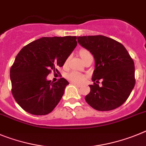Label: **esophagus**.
<instances>
[{"mask_svg":"<svg viewBox=\"0 0 146 146\" xmlns=\"http://www.w3.org/2000/svg\"><path fill=\"white\" fill-rule=\"evenodd\" d=\"M71 84H73L76 85V86H78V87H80V86H81V84H77V83H75V82H72Z\"/></svg>","mask_w":146,"mask_h":146,"instance_id":"esophagus-1","label":"esophagus"}]
</instances>
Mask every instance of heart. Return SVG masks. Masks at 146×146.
Returning <instances> with one entry per match:
<instances>
[{
	"instance_id": "heart-1",
	"label": "heart",
	"mask_w": 146,
	"mask_h": 146,
	"mask_svg": "<svg viewBox=\"0 0 146 146\" xmlns=\"http://www.w3.org/2000/svg\"><path fill=\"white\" fill-rule=\"evenodd\" d=\"M80 55H81V57L82 59L85 58V57H88V56H90L92 55L90 54V52H89L86 49H81L80 51ZM68 78L70 80L72 81H74V82L77 83H81L85 80V76H83L82 74L79 73L78 72L76 71H72L70 73H69L67 76Z\"/></svg>"
}]
</instances>
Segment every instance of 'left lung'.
Here are the masks:
<instances>
[{
	"label": "left lung",
	"instance_id": "obj_1",
	"mask_svg": "<svg viewBox=\"0 0 146 146\" xmlns=\"http://www.w3.org/2000/svg\"><path fill=\"white\" fill-rule=\"evenodd\" d=\"M78 44L89 51L95 62L91 91L86 102L100 111H111L121 106L135 86V64L125 47L104 35L77 36ZM102 80V86L98 85ZM96 83H95V81Z\"/></svg>",
	"mask_w": 146,
	"mask_h": 146
}]
</instances>
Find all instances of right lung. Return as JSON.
Returning a JSON list of instances; mask_svg holds the SVG:
<instances>
[{
  "label": "right lung",
  "instance_id": "add662e5",
  "mask_svg": "<svg viewBox=\"0 0 146 146\" xmlns=\"http://www.w3.org/2000/svg\"><path fill=\"white\" fill-rule=\"evenodd\" d=\"M76 46V36L43 37L21 49L10 70V78L13 96L22 109L37 115L53 111L69 83L64 78L51 82L46 76L51 70L63 66Z\"/></svg>",
  "mask_w": 146,
  "mask_h": 146
}]
</instances>
